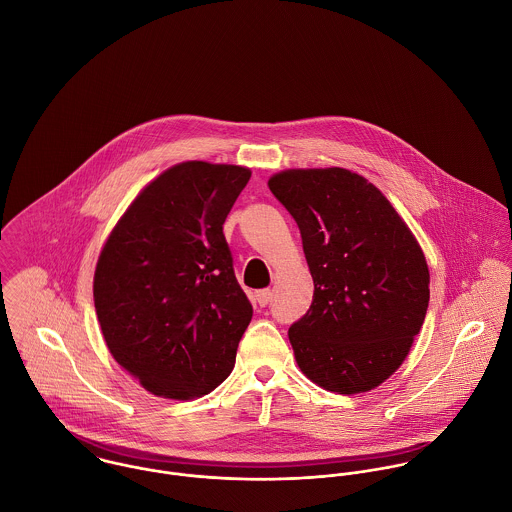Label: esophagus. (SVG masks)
Instances as JSON below:
<instances>
[{"instance_id": "obj_1", "label": "esophagus", "mask_w": 512, "mask_h": 512, "mask_svg": "<svg viewBox=\"0 0 512 512\" xmlns=\"http://www.w3.org/2000/svg\"><path fill=\"white\" fill-rule=\"evenodd\" d=\"M254 301H256L260 307H266V305L272 301V292H270V290H260V292L254 293Z\"/></svg>"}]
</instances>
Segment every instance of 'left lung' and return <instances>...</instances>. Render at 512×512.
Listing matches in <instances>:
<instances>
[{
    "instance_id": "left-lung-1",
    "label": "left lung",
    "mask_w": 512,
    "mask_h": 512,
    "mask_svg": "<svg viewBox=\"0 0 512 512\" xmlns=\"http://www.w3.org/2000/svg\"><path fill=\"white\" fill-rule=\"evenodd\" d=\"M299 226L315 284L290 327L303 374L339 394L384 382L410 353L430 303L420 244L365 177L341 169H290L268 181Z\"/></svg>"
}]
</instances>
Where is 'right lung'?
Returning a JSON list of instances; mask_svg holds the SVG:
<instances>
[{
  "label": "right lung",
  "instance_id": "add662e5",
  "mask_svg": "<svg viewBox=\"0 0 512 512\" xmlns=\"http://www.w3.org/2000/svg\"><path fill=\"white\" fill-rule=\"evenodd\" d=\"M250 169L185 161L151 181L106 240L94 307L116 363L155 396L199 398L230 374L252 319L222 224Z\"/></svg>",
  "mask_w": 512,
  "mask_h": 512
}]
</instances>
